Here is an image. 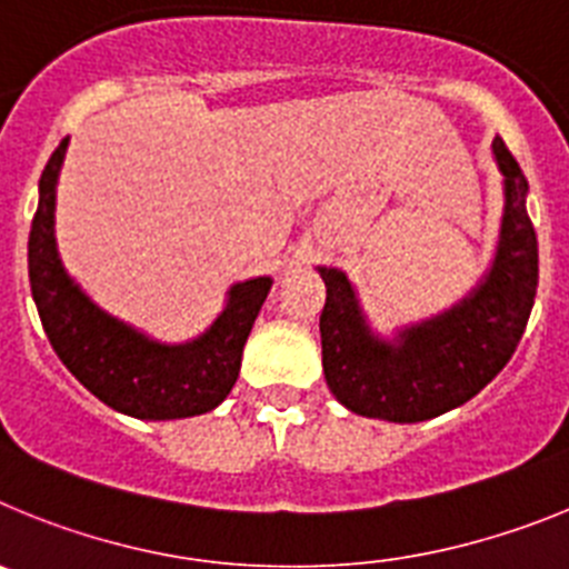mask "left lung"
<instances>
[{
    "instance_id": "left-lung-1",
    "label": "left lung",
    "mask_w": 569,
    "mask_h": 569,
    "mask_svg": "<svg viewBox=\"0 0 569 569\" xmlns=\"http://www.w3.org/2000/svg\"><path fill=\"white\" fill-rule=\"evenodd\" d=\"M501 228L479 284L430 319L373 330L359 290L339 268H316L328 288L321 310V367L330 393L367 419L416 425L465 405L516 353L539 288V241L527 216V179L499 136Z\"/></svg>"
}]
</instances>
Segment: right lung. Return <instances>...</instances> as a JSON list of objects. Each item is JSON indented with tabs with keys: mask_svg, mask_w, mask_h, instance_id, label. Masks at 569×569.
<instances>
[{
	"mask_svg": "<svg viewBox=\"0 0 569 569\" xmlns=\"http://www.w3.org/2000/svg\"><path fill=\"white\" fill-rule=\"evenodd\" d=\"M64 153L68 139L42 170L28 239L30 293L50 345L70 373L119 413L148 421L208 413L228 399L239 379L241 350L273 279L256 276L230 284L213 325L176 345L110 316L64 270L57 248V184Z\"/></svg>",
	"mask_w": 569,
	"mask_h": 569,
	"instance_id": "right-lung-1",
	"label": "right lung"
}]
</instances>
